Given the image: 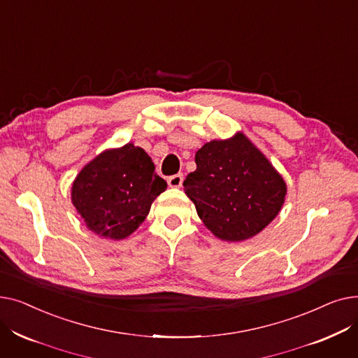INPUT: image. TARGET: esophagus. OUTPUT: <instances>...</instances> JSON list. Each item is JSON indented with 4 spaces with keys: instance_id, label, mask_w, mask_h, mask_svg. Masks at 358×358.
<instances>
[{
    "instance_id": "1",
    "label": "esophagus",
    "mask_w": 358,
    "mask_h": 358,
    "mask_svg": "<svg viewBox=\"0 0 358 358\" xmlns=\"http://www.w3.org/2000/svg\"><path fill=\"white\" fill-rule=\"evenodd\" d=\"M166 181H168V185H169V187H174V189H180V187L182 185L184 177H182L181 173H178V174H174V176H171V177H168Z\"/></svg>"
}]
</instances>
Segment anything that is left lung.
Instances as JSON below:
<instances>
[{
  "label": "left lung",
  "mask_w": 358,
  "mask_h": 358,
  "mask_svg": "<svg viewBox=\"0 0 358 358\" xmlns=\"http://www.w3.org/2000/svg\"><path fill=\"white\" fill-rule=\"evenodd\" d=\"M196 165L184 180V192L219 239H250L281 210L287 193L283 177L241 131L204 143L196 152Z\"/></svg>",
  "instance_id": "obj_1"
}]
</instances>
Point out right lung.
I'll list each match as a JSON object with an SVG mask.
<instances>
[{
  "instance_id": "right-lung-1",
  "label": "right lung",
  "mask_w": 358,
  "mask_h": 358,
  "mask_svg": "<svg viewBox=\"0 0 358 358\" xmlns=\"http://www.w3.org/2000/svg\"><path fill=\"white\" fill-rule=\"evenodd\" d=\"M165 189L150 157L142 148L126 143L104 150L81 169L71 200L91 232L119 241L139 228Z\"/></svg>"
}]
</instances>
